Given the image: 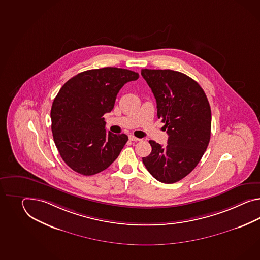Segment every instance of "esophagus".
I'll return each instance as SVG.
<instances>
[{
	"label": "esophagus",
	"mask_w": 260,
	"mask_h": 260,
	"mask_svg": "<svg viewBox=\"0 0 260 260\" xmlns=\"http://www.w3.org/2000/svg\"><path fill=\"white\" fill-rule=\"evenodd\" d=\"M129 140H131V141H134V142H137V141H141L142 139L137 138V137H135V136H133V135H131V136H129Z\"/></svg>",
	"instance_id": "34e87169"
}]
</instances>
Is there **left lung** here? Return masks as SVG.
Here are the masks:
<instances>
[{"instance_id":"left-lung-1","label":"left lung","mask_w":260,"mask_h":260,"mask_svg":"<svg viewBox=\"0 0 260 260\" xmlns=\"http://www.w3.org/2000/svg\"><path fill=\"white\" fill-rule=\"evenodd\" d=\"M152 90L158 118L167 128V146L150 140L152 151L143 162L159 182L171 184L189 175L209 146L211 111L202 87L181 72L142 70Z\"/></svg>"}]
</instances>
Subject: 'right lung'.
Listing matches in <instances>:
<instances>
[{
    "mask_svg": "<svg viewBox=\"0 0 260 260\" xmlns=\"http://www.w3.org/2000/svg\"><path fill=\"white\" fill-rule=\"evenodd\" d=\"M138 78L132 70L103 68L81 72L60 89L51 107V131L58 151L72 170L95 175L119 156L128 138L107 133L102 116L114 109L123 85Z\"/></svg>",
    "mask_w": 260,
    "mask_h": 260,
    "instance_id": "obj_1",
    "label": "right lung"
}]
</instances>
